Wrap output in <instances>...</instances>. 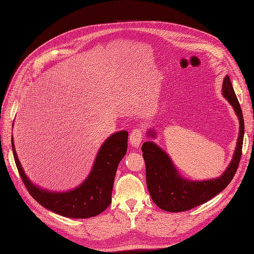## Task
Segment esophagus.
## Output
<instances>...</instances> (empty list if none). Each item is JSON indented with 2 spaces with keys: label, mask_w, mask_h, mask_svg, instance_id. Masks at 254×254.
Returning a JSON list of instances; mask_svg holds the SVG:
<instances>
[{
  "label": "esophagus",
  "mask_w": 254,
  "mask_h": 254,
  "mask_svg": "<svg viewBox=\"0 0 254 254\" xmlns=\"http://www.w3.org/2000/svg\"><path fill=\"white\" fill-rule=\"evenodd\" d=\"M143 135H144L143 127H136L132 129L129 135V142L131 146H134V147H139L143 139Z\"/></svg>",
  "instance_id": "esophagus-1"
}]
</instances>
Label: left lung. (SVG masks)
Wrapping results in <instances>:
<instances>
[{
    "label": "left lung",
    "instance_id": "left-lung-1",
    "mask_svg": "<svg viewBox=\"0 0 254 254\" xmlns=\"http://www.w3.org/2000/svg\"><path fill=\"white\" fill-rule=\"evenodd\" d=\"M222 95L234 107L240 120V131L233 161L223 174L211 180L189 181L179 176L169 155L153 142H145L142 152L146 166V182L152 201L169 212H183L202 205L214 197L234 178L242 155L244 119L241 106L234 91L230 77L226 75L222 84ZM154 136L153 131H149Z\"/></svg>",
    "mask_w": 254,
    "mask_h": 254
}]
</instances>
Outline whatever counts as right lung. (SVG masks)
<instances>
[{"mask_svg":"<svg viewBox=\"0 0 254 254\" xmlns=\"http://www.w3.org/2000/svg\"><path fill=\"white\" fill-rule=\"evenodd\" d=\"M127 130H120L107 139L86 180L79 188L66 192H50L37 188L25 176L13 140L12 150L25 189L40 205L64 217L89 218L99 215L111 203L115 173L127 150Z\"/></svg>","mask_w":254,"mask_h":254,"instance_id":"obj_1","label":"right lung"}]
</instances>
